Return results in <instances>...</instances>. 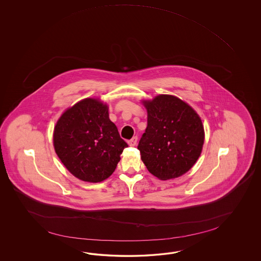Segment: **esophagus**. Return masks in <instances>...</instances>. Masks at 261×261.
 Returning <instances> with one entry per match:
<instances>
[{"mask_svg":"<svg viewBox=\"0 0 261 261\" xmlns=\"http://www.w3.org/2000/svg\"><path fill=\"white\" fill-rule=\"evenodd\" d=\"M137 141H138V137H137V136H134V137H133V138L128 141V145H129V146H135L136 144H137Z\"/></svg>","mask_w":261,"mask_h":261,"instance_id":"34e87169","label":"esophagus"}]
</instances>
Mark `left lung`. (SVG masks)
Segmentation results:
<instances>
[{
    "mask_svg": "<svg viewBox=\"0 0 261 261\" xmlns=\"http://www.w3.org/2000/svg\"><path fill=\"white\" fill-rule=\"evenodd\" d=\"M147 127L138 149L150 173L161 180L178 177L199 159L204 129L198 114L177 97L159 95L144 101Z\"/></svg>",
    "mask_w": 261,
    "mask_h": 261,
    "instance_id": "8db88e82",
    "label": "left lung"
}]
</instances>
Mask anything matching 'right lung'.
<instances>
[{"label":"right lung","instance_id":"obj_1","mask_svg":"<svg viewBox=\"0 0 261 261\" xmlns=\"http://www.w3.org/2000/svg\"><path fill=\"white\" fill-rule=\"evenodd\" d=\"M56 153L68 171L86 182L98 183L117 168L128 146L109 119L108 107L85 99L62 114L54 128Z\"/></svg>","mask_w":261,"mask_h":261}]
</instances>
